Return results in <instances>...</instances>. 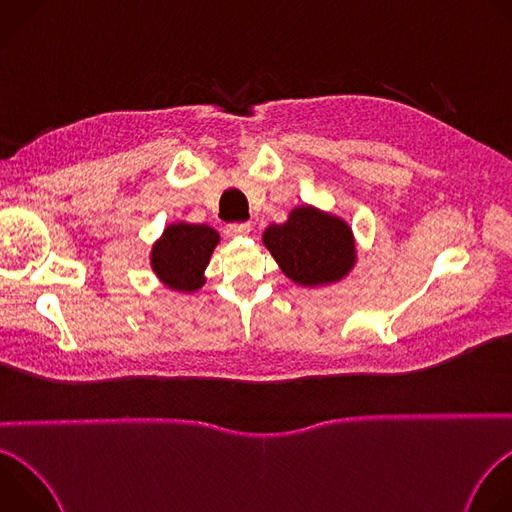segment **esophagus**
Instances as JSON below:
<instances>
[{
  "mask_svg": "<svg viewBox=\"0 0 512 512\" xmlns=\"http://www.w3.org/2000/svg\"><path fill=\"white\" fill-rule=\"evenodd\" d=\"M227 233L237 237V235H249L251 233V225L249 223H231L227 225Z\"/></svg>",
  "mask_w": 512,
  "mask_h": 512,
  "instance_id": "34e87169",
  "label": "esophagus"
}]
</instances>
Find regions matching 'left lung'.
<instances>
[{
  "mask_svg": "<svg viewBox=\"0 0 512 512\" xmlns=\"http://www.w3.org/2000/svg\"><path fill=\"white\" fill-rule=\"evenodd\" d=\"M263 245L281 271L304 287L336 283L356 263V245L348 223L310 204L296 206L285 223L269 225Z\"/></svg>",
  "mask_w": 512,
  "mask_h": 512,
  "instance_id": "8db88e82",
  "label": "left lung"
}]
</instances>
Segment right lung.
<instances>
[{"mask_svg": "<svg viewBox=\"0 0 512 512\" xmlns=\"http://www.w3.org/2000/svg\"><path fill=\"white\" fill-rule=\"evenodd\" d=\"M218 241L221 237L208 225H168L152 247V269L170 289L192 294L206 281L204 269Z\"/></svg>", "mask_w": 512, "mask_h": 512, "instance_id": "add662e5", "label": "right lung"}]
</instances>
